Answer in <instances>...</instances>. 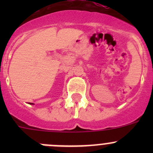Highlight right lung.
<instances>
[{
	"label": "right lung",
	"instance_id": "1",
	"mask_svg": "<svg viewBox=\"0 0 153 153\" xmlns=\"http://www.w3.org/2000/svg\"><path fill=\"white\" fill-rule=\"evenodd\" d=\"M29 104H32V103H29Z\"/></svg>",
	"mask_w": 153,
	"mask_h": 153
}]
</instances>
